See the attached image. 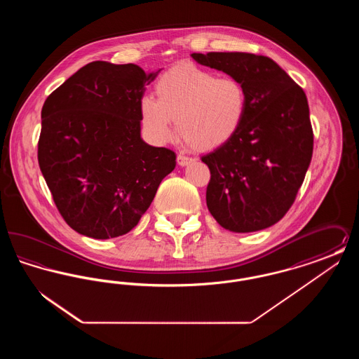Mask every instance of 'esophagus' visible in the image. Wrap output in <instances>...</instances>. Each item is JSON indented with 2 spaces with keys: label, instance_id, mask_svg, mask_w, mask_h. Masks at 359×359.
Returning <instances> with one entry per match:
<instances>
[{
  "label": "esophagus",
  "instance_id": "34e87169",
  "mask_svg": "<svg viewBox=\"0 0 359 359\" xmlns=\"http://www.w3.org/2000/svg\"><path fill=\"white\" fill-rule=\"evenodd\" d=\"M176 161H177V164H179V165L184 167V165H187L188 163L194 161V158H192V157H189V156H186V154H177V157H176Z\"/></svg>",
  "mask_w": 359,
  "mask_h": 359
}]
</instances>
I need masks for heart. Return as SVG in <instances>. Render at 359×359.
Instances as JSON below:
<instances>
[{"instance_id":"b5f03b06","label":"heart","mask_w":359,"mask_h":359,"mask_svg":"<svg viewBox=\"0 0 359 359\" xmlns=\"http://www.w3.org/2000/svg\"><path fill=\"white\" fill-rule=\"evenodd\" d=\"M156 97L140 101L145 133L164 144L179 136L198 151H210L230 141L245 118V87L231 76L217 78L195 66H180L164 72L154 83Z\"/></svg>"}]
</instances>
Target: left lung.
<instances>
[{"label":"left lung","mask_w":359,"mask_h":359,"mask_svg":"<svg viewBox=\"0 0 359 359\" xmlns=\"http://www.w3.org/2000/svg\"><path fill=\"white\" fill-rule=\"evenodd\" d=\"M191 56L238 79L248 97L238 132L202 157L211 173L205 191L208 211L234 233L271 227L293 205L312 158L306 93L268 56L248 52Z\"/></svg>","instance_id":"8db88e82"}]
</instances>
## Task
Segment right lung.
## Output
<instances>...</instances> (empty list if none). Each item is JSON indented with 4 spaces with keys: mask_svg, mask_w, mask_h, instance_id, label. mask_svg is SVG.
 <instances>
[{
    "mask_svg": "<svg viewBox=\"0 0 359 359\" xmlns=\"http://www.w3.org/2000/svg\"><path fill=\"white\" fill-rule=\"evenodd\" d=\"M158 71L91 62L43 104L39 165L60 215L82 236L129 233L176 165L173 151L141 138L140 101Z\"/></svg>",
    "mask_w": 359,
    "mask_h": 359,
    "instance_id": "obj_1",
    "label": "right lung"
}]
</instances>
